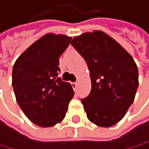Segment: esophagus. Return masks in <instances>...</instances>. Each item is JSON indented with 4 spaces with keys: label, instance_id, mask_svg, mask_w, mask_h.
Returning <instances> with one entry per match:
<instances>
[{
    "label": "esophagus",
    "instance_id": "obj_1",
    "mask_svg": "<svg viewBox=\"0 0 149 149\" xmlns=\"http://www.w3.org/2000/svg\"><path fill=\"white\" fill-rule=\"evenodd\" d=\"M71 86H72V87H73L74 91H76V90H77V86H78V84H77V83H71Z\"/></svg>",
    "mask_w": 149,
    "mask_h": 149
}]
</instances>
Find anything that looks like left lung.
Here are the masks:
<instances>
[{"label": "left lung", "mask_w": 149, "mask_h": 149, "mask_svg": "<svg viewBox=\"0 0 149 149\" xmlns=\"http://www.w3.org/2000/svg\"><path fill=\"white\" fill-rule=\"evenodd\" d=\"M71 45L87 63L91 91L82 99L88 120L103 127L120 122L134 101L139 73L131 55L103 31L76 36Z\"/></svg>", "instance_id": "8db88e82"}]
</instances>
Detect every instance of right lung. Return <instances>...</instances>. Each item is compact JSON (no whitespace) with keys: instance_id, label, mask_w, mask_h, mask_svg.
Returning <instances> with one entry per match:
<instances>
[{"instance_id":"obj_1","label":"right lung","mask_w":149,"mask_h":149,"mask_svg":"<svg viewBox=\"0 0 149 149\" xmlns=\"http://www.w3.org/2000/svg\"><path fill=\"white\" fill-rule=\"evenodd\" d=\"M71 37L45 34L17 59L12 86L18 104L33 124L42 127L62 122L74 96L71 84L58 78L59 59Z\"/></svg>"}]
</instances>
